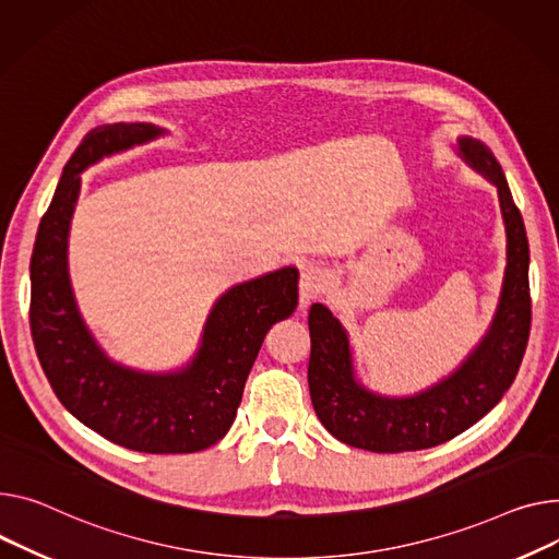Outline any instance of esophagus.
I'll return each mask as SVG.
<instances>
[{
  "mask_svg": "<svg viewBox=\"0 0 559 559\" xmlns=\"http://www.w3.org/2000/svg\"><path fill=\"white\" fill-rule=\"evenodd\" d=\"M299 289H301V306L306 308L308 304H312L314 299H319V296L323 294V289H325V272L319 265H306L301 270Z\"/></svg>",
  "mask_w": 559,
  "mask_h": 559,
  "instance_id": "obj_1",
  "label": "esophagus"
}]
</instances>
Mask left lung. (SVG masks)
Masks as SVG:
<instances>
[{
    "mask_svg": "<svg viewBox=\"0 0 559 559\" xmlns=\"http://www.w3.org/2000/svg\"><path fill=\"white\" fill-rule=\"evenodd\" d=\"M461 155L499 191L508 236V265L490 332L452 378L414 397H380L353 378L348 337L332 312L314 304L308 314V384L321 425L350 448L393 454L448 442L486 416L516 378L531 334L528 238L501 164L486 143L463 136Z\"/></svg>",
    "mask_w": 559,
    "mask_h": 559,
    "instance_id": "left-lung-1",
    "label": "left lung"
}]
</instances>
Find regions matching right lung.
<instances>
[{
  "instance_id": "obj_1",
  "label": "right lung",
  "mask_w": 559,
  "mask_h": 559,
  "mask_svg": "<svg viewBox=\"0 0 559 559\" xmlns=\"http://www.w3.org/2000/svg\"><path fill=\"white\" fill-rule=\"evenodd\" d=\"M157 134L162 130L143 123L103 126L85 134L71 155L37 229L28 323L37 359L71 416L134 452L191 454L211 448L234 425L267 330L299 304V272L283 267L231 287L206 321L200 353L179 373L145 376L111 364L73 304L69 219L90 164Z\"/></svg>"
}]
</instances>
